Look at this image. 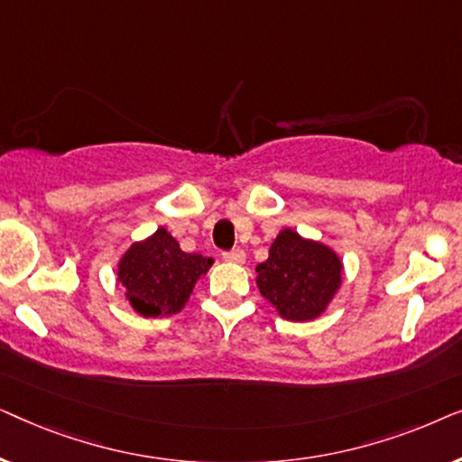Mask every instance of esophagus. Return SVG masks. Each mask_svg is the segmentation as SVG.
Listing matches in <instances>:
<instances>
[{"instance_id":"esophagus-1","label":"esophagus","mask_w":462,"mask_h":462,"mask_svg":"<svg viewBox=\"0 0 462 462\" xmlns=\"http://www.w3.org/2000/svg\"><path fill=\"white\" fill-rule=\"evenodd\" d=\"M223 261L226 263H233V264H244L245 263V252L244 250H229V252H223Z\"/></svg>"}]
</instances>
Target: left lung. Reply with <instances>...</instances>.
<instances>
[{
    "instance_id": "left-lung-1",
    "label": "left lung",
    "mask_w": 462,
    "mask_h": 462,
    "mask_svg": "<svg viewBox=\"0 0 462 462\" xmlns=\"http://www.w3.org/2000/svg\"><path fill=\"white\" fill-rule=\"evenodd\" d=\"M256 286L280 318L311 321L330 305L343 283V261L326 244L282 229L269 258L256 267Z\"/></svg>"
}]
</instances>
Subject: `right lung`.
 <instances>
[{"label": "right lung", "instance_id": "right-lung-1", "mask_svg": "<svg viewBox=\"0 0 462 462\" xmlns=\"http://www.w3.org/2000/svg\"><path fill=\"white\" fill-rule=\"evenodd\" d=\"M212 258L187 254L160 226L153 236L132 244L119 258L117 282L125 299L143 318H168L179 313L193 294L195 283L212 267Z\"/></svg>", "mask_w": 462, "mask_h": 462}]
</instances>
